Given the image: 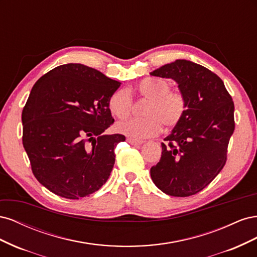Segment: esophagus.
Returning <instances> with one entry per match:
<instances>
[{"instance_id":"34e87169","label":"esophagus","mask_w":257,"mask_h":257,"mask_svg":"<svg viewBox=\"0 0 257 257\" xmlns=\"http://www.w3.org/2000/svg\"><path fill=\"white\" fill-rule=\"evenodd\" d=\"M127 143L133 145V146H139V145H143L144 141H138V139H133V138H127Z\"/></svg>"}]
</instances>
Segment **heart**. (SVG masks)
<instances>
[{"mask_svg": "<svg viewBox=\"0 0 257 257\" xmlns=\"http://www.w3.org/2000/svg\"><path fill=\"white\" fill-rule=\"evenodd\" d=\"M169 81L147 77L136 84L135 92L143 98L148 99L141 119H126L116 123L115 131L119 133L142 139L158 135L162 124L166 128H173L181 122L188 109V102L180 91L170 90ZM133 99L125 89L113 91L108 98V109L116 118H125L132 110Z\"/></svg>", "mask_w": 257, "mask_h": 257, "instance_id": "b5f03b06", "label": "heart"}]
</instances>
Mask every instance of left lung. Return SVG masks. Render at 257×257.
Wrapping results in <instances>:
<instances>
[{"mask_svg": "<svg viewBox=\"0 0 257 257\" xmlns=\"http://www.w3.org/2000/svg\"><path fill=\"white\" fill-rule=\"evenodd\" d=\"M150 75L174 79L188 102L183 119L161 144L162 157L151 167V178L167 195H194L226 163L235 130L234 102L219 76L191 61L176 60Z\"/></svg>", "mask_w": 257, "mask_h": 257, "instance_id": "1", "label": "left lung"}]
</instances>
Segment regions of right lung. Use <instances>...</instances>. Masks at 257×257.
<instances>
[{"label":"right lung","mask_w":257,"mask_h":257,"mask_svg":"<svg viewBox=\"0 0 257 257\" xmlns=\"http://www.w3.org/2000/svg\"><path fill=\"white\" fill-rule=\"evenodd\" d=\"M97 69L60 65L42 76L22 110V144L33 175L56 195L79 199L106 183L121 134L103 135L114 122L108 98L120 87Z\"/></svg>","instance_id":"obj_1"}]
</instances>
